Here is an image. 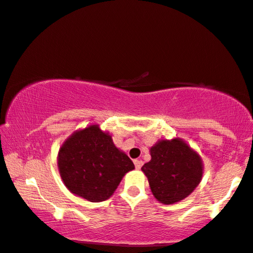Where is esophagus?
I'll return each mask as SVG.
<instances>
[{"mask_svg":"<svg viewBox=\"0 0 253 253\" xmlns=\"http://www.w3.org/2000/svg\"><path fill=\"white\" fill-rule=\"evenodd\" d=\"M134 164H135L136 169L139 170L143 166V161H141V160H134Z\"/></svg>","mask_w":253,"mask_h":253,"instance_id":"esophagus-1","label":"esophagus"}]
</instances>
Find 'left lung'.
Returning <instances> with one entry per match:
<instances>
[{
	"mask_svg": "<svg viewBox=\"0 0 253 253\" xmlns=\"http://www.w3.org/2000/svg\"><path fill=\"white\" fill-rule=\"evenodd\" d=\"M151 161L144 164L142 171L160 203L170 205L180 202L202 180V159L181 139L160 141L151 147Z\"/></svg>",
	"mask_w": 253,
	"mask_h": 253,
	"instance_id": "8db88e82",
	"label": "left lung"
}]
</instances>
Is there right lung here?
I'll use <instances>...</instances> for the list:
<instances>
[{
  "label": "right lung",
  "mask_w": 253,
  "mask_h": 253,
  "mask_svg": "<svg viewBox=\"0 0 253 253\" xmlns=\"http://www.w3.org/2000/svg\"><path fill=\"white\" fill-rule=\"evenodd\" d=\"M59 174L73 194L92 203L114 194L124 175L135 169L128 156L112 143L111 136L91 125L67 138L58 153Z\"/></svg>",
  "instance_id": "right-lung-1"
}]
</instances>
